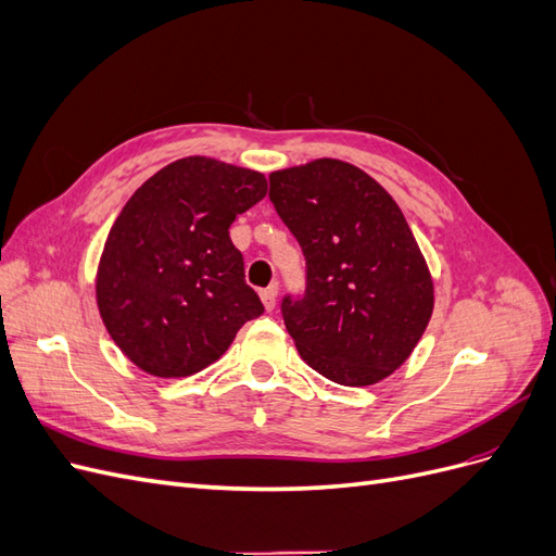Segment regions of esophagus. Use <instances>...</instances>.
<instances>
[{
    "label": "esophagus",
    "instance_id": "esophagus-1",
    "mask_svg": "<svg viewBox=\"0 0 556 556\" xmlns=\"http://www.w3.org/2000/svg\"><path fill=\"white\" fill-rule=\"evenodd\" d=\"M260 296H262L264 308L266 311H274L276 308V296H278V282H271V285H268V288H264L260 292Z\"/></svg>",
    "mask_w": 556,
    "mask_h": 556
}]
</instances>
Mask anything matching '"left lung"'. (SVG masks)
<instances>
[{
  "instance_id": "left-lung-1",
  "label": "left lung",
  "mask_w": 556,
  "mask_h": 556,
  "mask_svg": "<svg viewBox=\"0 0 556 556\" xmlns=\"http://www.w3.org/2000/svg\"><path fill=\"white\" fill-rule=\"evenodd\" d=\"M268 199L301 245L306 285L280 313L301 359L362 387L408 359L433 311V285L406 217L380 185L339 160L268 176Z\"/></svg>"
}]
</instances>
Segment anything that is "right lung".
<instances>
[{"mask_svg":"<svg viewBox=\"0 0 556 556\" xmlns=\"http://www.w3.org/2000/svg\"><path fill=\"white\" fill-rule=\"evenodd\" d=\"M266 194V178L211 157L164 166L117 215L97 274L111 339L160 378L213 364L264 313L229 239L239 213Z\"/></svg>","mask_w":556,"mask_h":556,"instance_id":"1","label":"right lung"}]
</instances>
